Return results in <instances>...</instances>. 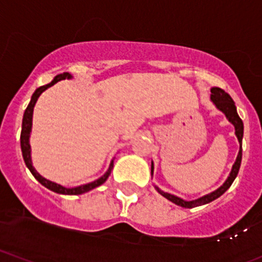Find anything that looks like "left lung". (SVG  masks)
Returning <instances> with one entry per match:
<instances>
[{
  "mask_svg": "<svg viewBox=\"0 0 262 262\" xmlns=\"http://www.w3.org/2000/svg\"><path fill=\"white\" fill-rule=\"evenodd\" d=\"M211 100L213 101L214 105L217 106V109H220L222 113H225V115H226V118L228 119V122L232 123L233 125H235V134H236V137H237L238 143H240V150H238V156H237V158H236L235 164L232 166V170H231L230 176H228V178L226 180L225 183L222 184L219 189H216L214 192H212V193H210V194H206V196L198 198V200H196V201H184L180 197L173 196V194L161 191L158 187H156V189L162 194V196L166 197L167 200L170 201V202L176 203V205L181 206V207H184V208H193V207H197V206L206 205V203H210V202H212V201L216 200V198L222 196V194H224L225 192L230 188L231 184H232L233 181H235V178L237 177L238 169H240V166H241V159H242L241 143H242V137H244V123H242L241 118L238 117L237 110H236L235 101H233L232 98H231V96L228 95L225 90H222L221 88H212L211 89ZM153 168L154 167H153V162H152V176H153Z\"/></svg>",
  "mask_w": 262,
  "mask_h": 262,
  "instance_id": "obj_1",
  "label": "left lung"
}]
</instances>
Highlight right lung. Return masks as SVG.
Instances as JSON below:
<instances>
[{
  "instance_id": "right-lung-1",
  "label": "right lung",
  "mask_w": 262,
  "mask_h": 262,
  "mask_svg": "<svg viewBox=\"0 0 262 262\" xmlns=\"http://www.w3.org/2000/svg\"><path fill=\"white\" fill-rule=\"evenodd\" d=\"M70 78H71L70 74L62 73V74H60V75L55 76L54 80H52L50 84L43 85V86L37 88V89L35 90V93L31 96V100H30V104L27 105V108L24 113V119H22V129H21V138H20V140H21L22 157H24L25 163H26V166L30 169V172L32 173V176H34V177L36 178V180L40 182L42 186H45L46 188H49L50 191L56 192V193H60V194H81V193H85V192L90 191V189L95 188V187H99L100 184H103L104 182L108 180L110 172H112V169H113V166H114V161H112V163H110V166H109V169L106 170L105 174H104L103 177L99 178V180L92 182V183L82 184V186H79V187H74V188H66V187H62V186H60V184L54 183V182H51V181L46 180V178L41 177V176L38 174L36 170H35V168L32 167V163H31V149H30V143H29L30 133H31V126H32V113H34V106H35V104H36L38 96L41 95V93L45 92L48 88H50L54 84H56L57 81L64 80V79H70Z\"/></svg>"
}]
</instances>
